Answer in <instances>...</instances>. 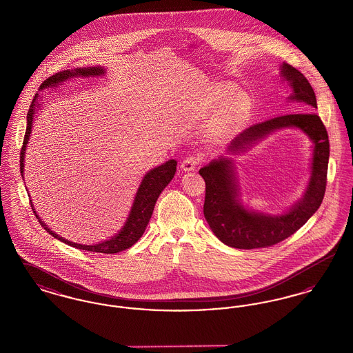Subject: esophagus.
Wrapping results in <instances>:
<instances>
[{
  "instance_id": "esophagus-1",
  "label": "esophagus",
  "mask_w": 353,
  "mask_h": 353,
  "mask_svg": "<svg viewBox=\"0 0 353 353\" xmlns=\"http://www.w3.org/2000/svg\"><path fill=\"white\" fill-rule=\"evenodd\" d=\"M199 159L197 157H186L184 161L181 163V170H184V172H192V170H194V169L197 168V165H199Z\"/></svg>"
}]
</instances>
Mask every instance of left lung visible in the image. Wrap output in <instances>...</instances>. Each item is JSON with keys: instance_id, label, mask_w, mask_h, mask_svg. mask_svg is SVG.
Masks as SVG:
<instances>
[{"instance_id": "8db88e82", "label": "left lung", "mask_w": 353, "mask_h": 353, "mask_svg": "<svg viewBox=\"0 0 353 353\" xmlns=\"http://www.w3.org/2000/svg\"><path fill=\"white\" fill-rule=\"evenodd\" d=\"M279 74L292 90L287 101L303 104L310 111L318 108L315 92L299 70L283 62ZM285 128H296L308 136L312 141V157L310 180L302 199L283 213L269 214L242 203L232 157L221 156L200 169L206 185L203 216L222 243L246 250L272 246L299 230L319 209L327 184L330 141L327 130L316 114H290L255 124L235 137L228 154L246 152L270 134Z\"/></svg>"}]
</instances>
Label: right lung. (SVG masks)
Listing matches in <instances>:
<instances>
[{"label": "right lung", "instance_id": "1", "mask_svg": "<svg viewBox=\"0 0 353 353\" xmlns=\"http://www.w3.org/2000/svg\"><path fill=\"white\" fill-rule=\"evenodd\" d=\"M105 74V68L101 66H92V68H77L74 70H63L61 72H57L55 75H51L49 79H46L43 83L41 84L39 91L45 90V88H54L58 87L59 84L66 82L71 78H90V77H103ZM38 94L34 97L32 105L29 108L28 112V124H26V134L23 139V145L21 150V160H19V168H21V176L23 179V170H25V154H26V148H28V143L30 140V134H32V128H33L34 115L38 112V110L41 108V104L38 101ZM176 167H177V161L176 160H168L167 163L156 167V168L148 170L141 183L139 185L136 194H134V202L131 206V210L128 213V217L125 219L124 225L121 226V229L118 233L112 236H110L105 241H101L94 245H82V243H77L72 241H68L66 238L57 234L55 232H52L50 228L41 219V217L37 214L35 209H34L33 202L30 200L32 208H33L34 213L37 216V219L39 221L41 226L52 235L54 238L59 239L63 243H68L70 246L75 248V249H81L85 252H103V254H117V252H123L128 248H131L134 245L140 236L144 234L145 228L150 222L154 209V203L157 201L160 193L165 189V186L172 181V179L174 177L176 173Z\"/></svg>", "mask_w": 353, "mask_h": 353}]
</instances>
